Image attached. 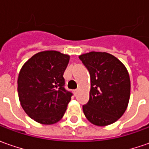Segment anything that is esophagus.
<instances>
[{"instance_id":"obj_1","label":"esophagus","mask_w":149,"mask_h":149,"mask_svg":"<svg viewBox=\"0 0 149 149\" xmlns=\"http://www.w3.org/2000/svg\"><path fill=\"white\" fill-rule=\"evenodd\" d=\"M73 92H74V95H77L78 92H79V90H78V89H74V90Z\"/></svg>"}]
</instances>
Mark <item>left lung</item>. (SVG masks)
I'll return each instance as SVG.
<instances>
[{"label":"left lung","instance_id":"1","mask_svg":"<svg viewBox=\"0 0 149 149\" xmlns=\"http://www.w3.org/2000/svg\"><path fill=\"white\" fill-rule=\"evenodd\" d=\"M90 74L89 102L83 105L86 118L107 126L122 117L130 98V78L125 65L113 54L91 51L79 56Z\"/></svg>","mask_w":149,"mask_h":149}]
</instances>
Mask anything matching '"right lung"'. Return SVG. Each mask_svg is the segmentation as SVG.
Returning a JSON list of instances; mask_svg holds the SVG:
<instances>
[{"mask_svg":"<svg viewBox=\"0 0 149 149\" xmlns=\"http://www.w3.org/2000/svg\"><path fill=\"white\" fill-rule=\"evenodd\" d=\"M69 54L45 50L34 54L20 69L17 91L20 105L36 122L50 125L63 118L72 94L65 88Z\"/></svg>","mask_w":149,"mask_h":149,"instance_id":"add662e5","label":"right lung"}]
</instances>
